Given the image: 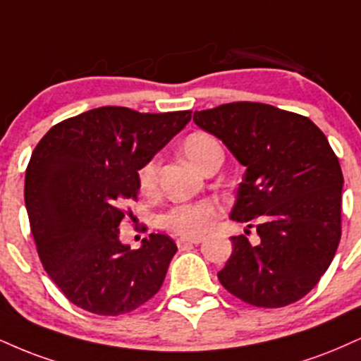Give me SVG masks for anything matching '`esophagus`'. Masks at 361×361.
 Segmentation results:
<instances>
[{
    "instance_id": "34e87169",
    "label": "esophagus",
    "mask_w": 361,
    "mask_h": 361,
    "mask_svg": "<svg viewBox=\"0 0 361 361\" xmlns=\"http://www.w3.org/2000/svg\"><path fill=\"white\" fill-rule=\"evenodd\" d=\"M202 242V237H180L176 238V245L180 249H186L190 245H198Z\"/></svg>"
}]
</instances>
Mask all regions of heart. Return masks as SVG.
Wrapping results in <instances>:
<instances>
[{
	"instance_id": "b5f03b06",
	"label": "heart",
	"mask_w": 361,
	"mask_h": 361,
	"mask_svg": "<svg viewBox=\"0 0 361 361\" xmlns=\"http://www.w3.org/2000/svg\"><path fill=\"white\" fill-rule=\"evenodd\" d=\"M183 154L195 168L202 171L208 163L220 159L222 161V146L215 137L208 134L197 133L186 137L183 145ZM139 188L142 193H153L158 183V159H149L142 164L137 173ZM216 216V207L212 202L181 203L171 207L166 214L161 215L159 222L166 230L183 237H198L210 228Z\"/></svg>"
}]
</instances>
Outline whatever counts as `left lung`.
Here are the masks:
<instances>
[{
  "label": "left lung",
  "instance_id": "left-lung-1",
  "mask_svg": "<svg viewBox=\"0 0 361 361\" xmlns=\"http://www.w3.org/2000/svg\"><path fill=\"white\" fill-rule=\"evenodd\" d=\"M245 166L230 219L259 233L230 237L219 272L233 296L259 307L305 298L336 254L343 173L326 136L305 116L260 102H232L193 114ZM247 232V230H245Z\"/></svg>",
  "mask_w": 361,
  "mask_h": 361
}]
</instances>
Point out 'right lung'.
Listing matches in <instances>:
<instances>
[{"label": "right lung", "mask_w": 361, "mask_h": 361, "mask_svg": "<svg viewBox=\"0 0 361 361\" xmlns=\"http://www.w3.org/2000/svg\"><path fill=\"white\" fill-rule=\"evenodd\" d=\"M192 119V111L141 114L97 107L55 124L35 147L25 205L38 255L68 301L101 316L124 314L161 288L178 247L163 233L131 250L119 240L137 173Z\"/></svg>", "instance_id": "add662e5"}]
</instances>
